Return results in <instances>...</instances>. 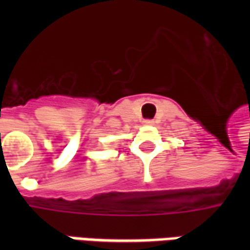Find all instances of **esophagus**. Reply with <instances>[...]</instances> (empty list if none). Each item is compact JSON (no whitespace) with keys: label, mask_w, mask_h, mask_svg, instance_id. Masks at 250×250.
<instances>
[{"label":"esophagus","mask_w":250,"mask_h":250,"mask_svg":"<svg viewBox=\"0 0 250 250\" xmlns=\"http://www.w3.org/2000/svg\"><path fill=\"white\" fill-rule=\"evenodd\" d=\"M143 125H154V120H151V119H146V120H143Z\"/></svg>","instance_id":"obj_1"}]
</instances>
